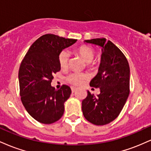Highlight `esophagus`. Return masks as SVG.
I'll list each match as a JSON object with an SVG mask.
<instances>
[{
    "label": "esophagus",
    "mask_w": 151,
    "mask_h": 151,
    "mask_svg": "<svg viewBox=\"0 0 151 151\" xmlns=\"http://www.w3.org/2000/svg\"><path fill=\"white\" fill-rule=\"evenodd\" d=\"M71 89H72V92H74V91H75L77 89V88L76 87V86H71Z\"/></svg>",
    "instance_id": "34e87169"
}]
</instances>
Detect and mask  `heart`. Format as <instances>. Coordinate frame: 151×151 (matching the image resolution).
Here are the masks:
<instances>
[{
  "label": "heart",
  "mask_w": 151,
  "mask_h": 151,
  "mask_svg": "<svg viewBox=\"0 0 151 151\" xmlns=\"http://www.w3.org/2000/svg\"><path fill=\"white\" fill-rule=\"evenodd\" d=\"M77 52L84 59V60L88 63L93 61L95 57V50L91 47L87 45H81L78 47ZM70 58V53L67 50H63L60 52L58 56V61L60 67L65 68L68 66L69 61ZM86 75L85 74L79 72H74L70 73L66 77V79L68 82L74 85H80L82 84L85 79H86Z\"/></svg>",
  "instance_id": "1"
}]
</instances>
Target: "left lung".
I'll return each instance as SVG.
<instances>
[{"mask_svg": "<svg viewBox=\"0 0 151 151\" xmlns=\"http://www.w3.org/2000/svg\"><path fill=\"white\" fill-rule=\"evenodd\" d=\"M86 42L102 47L98 74L90 81L91 86L99 88L94 96L89 91L81 109L88 121L97 126L108 124L116 119L125 105L130 92V68L124 53L106 38L86 40Z\"/></svg>", "mask_w": 151, "mask_h": 151, "instance_id": "1", "label": "left lung"}]
</instances>
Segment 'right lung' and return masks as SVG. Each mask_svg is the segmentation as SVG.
<instances>
[{
  "mask_svg": "<svg viewBox=\"0 0 151 151\" xmlns=\"http://www.w3.org/2000/svg\"><path fill=\"white\" fill-rule=\"evenodd\" d=\"M76 41L44 35L34 42L22 60L18 72L20 99L26 111L38 122L52 124L63 115L64 103L72 91L65 84L55 89L51 82L53 74L61 69L59 54Z\"/></svg>",
  "mask_w": 151,
  "mask_h": 151,
  "instance_id": "obj_1",
  "label": "right lung"
}]
</instances>
